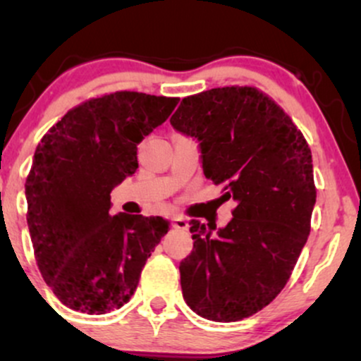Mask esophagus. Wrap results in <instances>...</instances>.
Returning <instances> with one entry per match:
<instances>
[{"instance_id":"1","label":"esophagus","mask_w":361,"mask_h":361,"mask_svg":"<svg viewBox=\"0 0 361 361\" xmlns=\"http://www.w3.org/2000/svg\"><path fill=\"white\" fill-rule=\"evenodd\" d=\"M173 229L176 231H188V222L185 221L183 217H173Z\"/></svg>"}]
</instances>
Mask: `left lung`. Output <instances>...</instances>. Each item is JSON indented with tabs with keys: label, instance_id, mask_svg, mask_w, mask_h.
Returning <instances> with one entry per match:
<instances>
[{
	"label": "left lung",
	"instance_id": "8db88e82",
	"mask_svg": "<svg viewBox=\"0 0 361 361\" xmlns=\"http://www.w3.org/2000/svg\"><path fill=\"white\" fill-rule=\"evenodd\" d=\"M169 122L197 140L205 178L238 204L215 234V226L190 222L183 299L210 321H241L279 295L307 243L316 205L309 144L275 102L250 86L186 97Z\"/></svg>",
	"mask_w": 361,
	"mask_h": 361
}]
</instances>
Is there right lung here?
Returning <instances> with one entry per match:
<instances>
[{
	"label": "right lung",
	"mask_w": 361,
	"mask_h": 361,
	"mask_svg": "<svg viewBox=\"0 0 361 361\" xmlns=\"http://www.w3.org/2000/svg\"><path fill=\"white\" fill-rule=\"evenodd\" d=\"M178 102L137 91L93 98L37 146L25 183L28 231L45 283L69 309L106 314L127 304L169 231L157 215L111 217L110 193L137 171V146Z\"/></svg>",
	"instance_id": "add662e5"
}]
</instances>
